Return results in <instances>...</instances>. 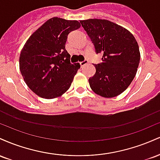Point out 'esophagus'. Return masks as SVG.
Segmentation results:
<instances>
[{
  "label": "esophagus",
  "instance_id": "obj_1",
  "mask_svg": "<svg viewBox=\"0 0 160 160\" xmlns=\"http://www.w3.org/2000/svg\"><path fill=\"white\" fill-rule=\"evenodd\" d=\"M88 62H89V61H88V60L85 59V60H83V61H82V62H80V66H81V67H82V66L87 65Z\"/></svg>",
  "mask_w": 160,
  "mask_h": 160
}]
</instances>
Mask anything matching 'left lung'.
Listing matches in <instances>:
<instances>
[{
	"instance_id": "left-lung-1",
	"label": "left lung",
	"mask_w": 160,
	"mask_h": 160,
	"mask_svg": "<svg viewBox=\"0 0 160 160\" xmlns=\"http://www.w3.org/2000/svg\"><path fill=\"white\" fill-rule=\"evenodd\" d=\"M94 45L96 54L103 55L95 64V74L89 79L95 93L113 98L126 90L135 78L140 62L136 40L128 30L106 19L80 21Z\"/></svg>"
}]
</instances>
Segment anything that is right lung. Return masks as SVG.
<instances>
[{
  "mask_svg": "<svg viewBox=\"0 0 160 160\" xmlns=\"http://www.w3.org/2000/svg\"><path fill=\"white\" fill-rule=\"evenodd\" d=\"M80 24L58 17L49 19L32 34L22 49L19 68L24 80L38 96L51 99L69 89L79 63H71L65 49L69 33Z\"/></svg>",
  "mask_w": 160,
  "mask_h": 160,
  "instance_id": "add662e5",
  "label": "right lung"
}]
</instances>
